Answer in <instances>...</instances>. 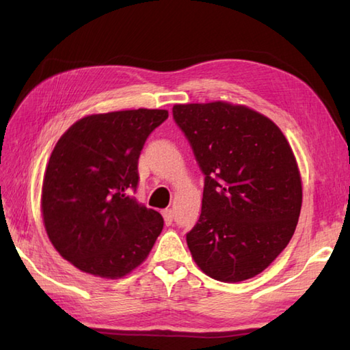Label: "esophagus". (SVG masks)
<instances>
[{
    "label": "esophagus",
    "instance_id": "1",
    "mask_svg": "<svg viewBox=\"0 0 350 350\" xmlns=\"http://www.w3.org/2000/svg\"><path fill=\"white\" fill-rule=\"evenodd\" d=\"M162 217H163V221H165V224H167V226H171V222H173V217H174L173 211H171V209H165V211L162 212Z\"/></svg>",
    "mask_w": 350,
    "mask_h": 350
}]
</instances>
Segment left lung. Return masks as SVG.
I'll use <instances>...</instances> for the list:
<instances>
[{
	"instance_id": "8db88e82",
	"label": "left lung",
	"mask_w": 350,
	"mask_h": 350,
	"mask_svg": "<svg viewBox=\"0 0 350 350\" xmlns=\"http://www.w3.org/2000/svg\"><path fill=\"white\" fill-rule=\"evenodd\" d=\"M173 117L204 173L202 215L187 234L197 266L239 282L292 239L302 206L298 162L271 118L230 102L177 103Z\"/></svg>"
}]
</instances>
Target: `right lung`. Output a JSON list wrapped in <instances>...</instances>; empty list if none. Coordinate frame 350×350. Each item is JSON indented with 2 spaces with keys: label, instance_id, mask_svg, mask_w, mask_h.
Returning <instances> with one entry per match:
<instances>
[{
  "label": "right lung",
  "instance_id": "obj_1",
  "mask_svg": "<svg viewBox=\"0 0 350 350\" xmlns=\"http://www.w3.org/2000/svg\"><path fill=\"white\" fill-rule=\"evenodd\" d=\"M167 109L92 114L57 141L44 170L42 217L54 248L79 271L117 280L147 258L162 232L159 212L131 196L147 137Z\"/></svg>",
  "mask_w": 350,
  "mask_h": 350
}]
</instances>
